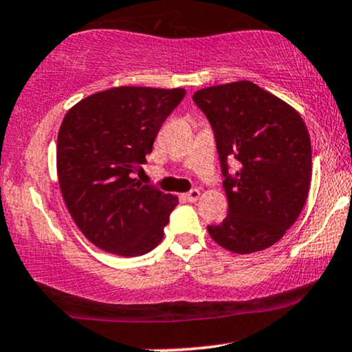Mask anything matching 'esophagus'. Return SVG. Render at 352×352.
Returning a JSON list of instances; mask_svg holds the SVG:
<instances>
[{
	"label": "esophagus",
	"instance_id": "1",
	"mask_svg": "<svg viewBox=\"0 0 352 352\" xmlns=\"http://www.w3.org/2000/svg\"><path fill=\"white\" fill-rule=\"evenodd\" d=\"M198 198H200V190H198V188L190 190L188 193H185V195H184V200H185V201H188V203L197 201Z\"/></svg>",
	"mask_w": 352,
	"mask_h": 352
}]
</instances>
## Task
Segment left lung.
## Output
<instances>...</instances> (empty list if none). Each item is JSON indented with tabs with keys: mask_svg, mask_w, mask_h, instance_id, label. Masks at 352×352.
<instances>
[{
	"mask_svg": "<svg viewBox=\"0 0 352 352\" xmlns=\"http://www.w3.org/2000/svg\"><path fill=\"white\" fill-rule=\"evenodd\" d=\"M193 101L208 118L228 197V217L208 226L221 248L264 251L297 221L311 180V142L302 116L256 83L198 90ZM236 160L229 173L227 159Z\"/></svg>",
	"mask_w": 352,
	"mask_h": 352,
	"instance_id": "left-lung-1",
	"label": "left lung"
}]
</instances>
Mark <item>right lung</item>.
I'll list each match as a JSON object with an SVG mask.
<instances>
[{
    "label": "right lung",
    "instance_id": "add662e5",
    "mask_svg": "<svg viewBox=\"0 0 352 352\" xmlns=\"http://www.w3.org/2000/svg\"><path fill=\"white\" fill-rule=\"evenodd\" d=\"M184 96V88L116 87L67 111L57 138L58 185L70 217L96 248L134 257L162 241L179 200L133 173Z\"/></svg>",
    "mask_w": 352,
    "mask_h": 352
}]
</instances>
